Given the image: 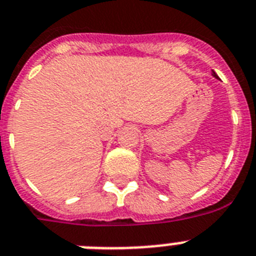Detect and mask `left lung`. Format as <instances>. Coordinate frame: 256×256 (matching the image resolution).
Segmentation results:
<instances>
[{"mask_svg": "<svg viewBox=\"0 0 256 256\" xmlns=\"http://www.w3.org/2000/svg\"><path fill=\"white\" fill-rule=\"evenodd\" d=\"M212 76H213V77H214V78H216V80H220L218 76L216 74V72H214V70H212Z\"/></svg>", "mask_w": 256, "mask_h": 256, "instance_id": "1", "label": "left lung"}]
</instances>
